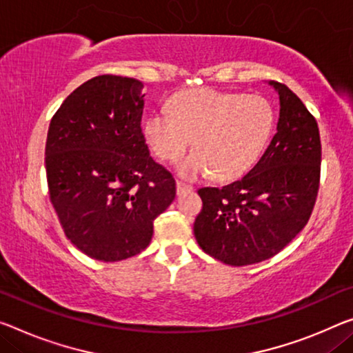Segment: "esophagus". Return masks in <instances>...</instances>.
I'll list each match as a JSON object with an SVG mask.
<instances>
[{"label": "esophagus", "mask_w": 353, "mask_h": 353, "mask_svg": "<svg viewBox=\"0 0 353 353\" xmlns=\"http://www.w3.org/2000/svg\"><path fill=\"white\" fill-rule=\"evenodd\" d=\"M191 191H192V186H189V184H184L181 181H176V194L178 195L191 192Z\"/></svg>", "instance_id": "1"}]
</instances>
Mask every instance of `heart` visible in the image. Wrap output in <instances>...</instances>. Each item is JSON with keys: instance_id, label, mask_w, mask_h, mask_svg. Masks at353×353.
I'll return each mask as SVG.
<instances>
[{"instance_id": "obj_1", "label": "heart", "mask_w": 353, "mask_h": 353, "mask_svg": "<svg viewBox=\"0 0 353 353\" xmlns=\"http://www.w3.org/2000/svg\"><path fill=\"white\" fill-rule=\"evenodd\" d=\"M274 113L257 94L197 88L178 93L170 113L156 110L143 121V137L161 161L175 162L194 139V153L178 172L186 180H236L256 164L273 131Z\"/></svg>"}]
</instances>
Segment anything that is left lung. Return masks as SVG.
I'll use <instances>...</instances> for the list:
<instances>
[{
    "instance_id": "8db88e82",
    "label": "left lung",
    "mask_w": 353,
    "mask_h": 353,
    "mask_svg": "<svg viewBox=\"0 0 353 353\" xmlns=\"http://www.w3.org/2000/svg\"><path fill=\"white\" fill-rule=\"evenodd\" d=\"M279 94L276 134L256 165L227 186L202 188L194 235L208 256L232 267L273 257L307 224L321 181L322 146L316 118L294 91Z\"/></svg>"
}]
</instances>
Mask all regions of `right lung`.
Wrapping results in <instances>:
<instances>
[{
  "mask_svg": "<svg viewBox=\"0 0 353 353\" xmlns=\"http://www.w3.org/2000/svg\"><path fill=\"white\" fill-rule=\"evenodd\" d=\"M142 90L135 79L97 75L64 99L48 126L52 205L70 243L102 262L142 252L176 194L145 142Z\"/></svg>",
  "mask_w": 353,
  "mask_h": 353,
  "instance_id": "right-lung-1",
  "label": "right lung"
}]
</instances>
